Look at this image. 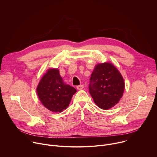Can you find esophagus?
Here are the masks:
<instances>
[{
    "mask_svg": "<svg viewBox=\"0 0 157 157\" xmlns=\"http://www.w3.org/2000/svg\"><path fill=\"white\" fill-rule=\"evenodd\" d=\"M83 87H84L83 85H77V89L78 90H82V89H83Z\"/></svg>",
    "mask_w": 157,
    "mask_h": 157,
    "instance_id": "obj_1",
    "label": "esophagus"
}]
</instances>
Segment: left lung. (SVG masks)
I'll return each mask as SVG.
<instances>
[{"label":"left lung","mask_w":157,"mask_h":157,"mask_svg":"<svg viewBox=\"0 0 157 157\" xmlns=\"http://www.w3.org/2000/svg\"><path fill=\"white\" fill-rule=\"evenodd\" d=\"M89 89L96 105L108 110L122 97L125 83L122 76L111 63H99L91 75Z\"/></svg>","instance_id":"8db88e82"}]
</instances>
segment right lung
<instances>
[{"instance_id": "obj_1", "label": "right lung", "mask_w": 157, "mask_h": 157, "mask_svg": "<svg viewBox=\"0 0 157 157\" xmlns=\"http://www.w3.org/2000/svg\"><path fill=\"white\" fill-rule=\"evenodd\" d=\"M76 92L73 86L63 82L59 71L56 68L48 70L37 88V95L43 105L54 112L66 109Z\"/></svg>"}]
</instances>
